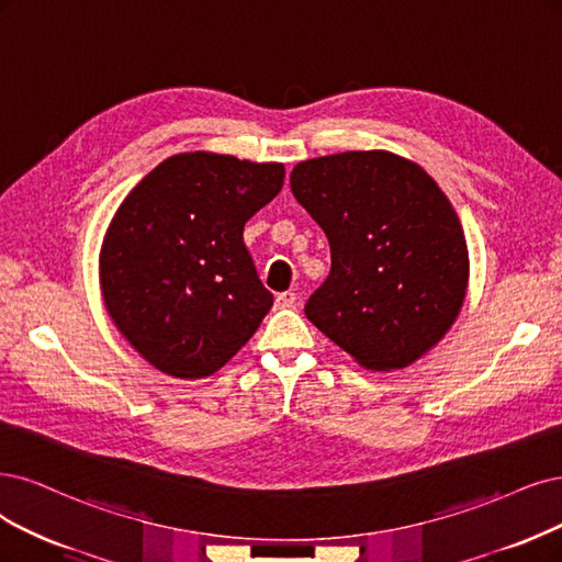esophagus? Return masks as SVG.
<instances>
[{"mask_svg": "<svg viewBox=\"0 0 562 562\" xmlns=\"http://www.w3.org/2000/svg\"><path fill=\"white\" fill-rule=\"evenodd\" d=\"M296 303H299L296 292H284V294H278V299H276L278 307H296Z\"/></svg>", "mask_w": 562, "mask_h": 562, "instance_id": "1", "label": "esophagus"}]
</instances>
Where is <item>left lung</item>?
Segmentation results:
<instances>
[{"instance_id":"8db88e82","label":"left lung","mask_w":562,"mask_h":562,"mask_svg":"<svg viewBox=\"0 0 562 562\" xmlns=\"http://www.w3.org/2000/svg\"><path fill=\"white\" fill-rule=\"evenodd\" d=\"M289 182L330 247V273L305 317L368 370L424 357L459 317L470 273L459 215L438 182L386 150L307 159Z\"/></svg>"}]
</instances>
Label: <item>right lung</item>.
<instances>
[{
    "instance_id": "right-lung-1",
    "label": "right lung",
    "mask_w": 562,
    "mask_h": 562,
    "mask_svg": "<svg viewBox=\"0 0 562 562\" xmlns=\"http://www.w3.org/2000/svg\"><path fill=\"white\" fill-rule=\"evenodd\" d=\"M282 182V164L182 153L122 201L101 247V294L120 334L157 370L207 378L255 336L273 294L243 228Z\"/></svg>"
}]
</instances>
